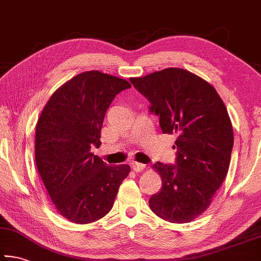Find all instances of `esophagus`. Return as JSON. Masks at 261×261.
<instances>
[{
	"label": "esophagus",
	"mask_w": 261,
	"mask_h": 261,
	"mask_svg": "<svg viewBox=\"0 0 261 261\" xmlns=\"http://www.w3.org/2000/svg\"><path fill=\"white\" fill-rule=\"evenodd\" d=\"M145 168H146V165H144V163H139V162H132V169L135 171H141L144 170Z\"/></svg>",
	"instance_id": "34e87169"
}]
</instances>
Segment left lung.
Here are the masks:
<instances>
[{"mask_svg": "<svg viewBox=\"0 0 261 261\" xmlns=\"http://www.w3.org/2000/svg\"><path fill=\"white\" fill-rule=\"evenodd\" d=\"M130 82L160 116L163 134L177 136L176 166L152 167L162 187L149 198V208L169 222H190L208 208L228 173L233 131L226 106L214 86L180 68Z\"/></svg>", "mask_w": 261, "mask_h": 261, "instance_id": "1", "label": "left lung"}]
</instances>
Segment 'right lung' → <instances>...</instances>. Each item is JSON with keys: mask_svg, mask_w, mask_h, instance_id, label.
I'll return each mask as SVG.
<instances>
[{"mask_svg": "<svg viewBox=\"0 0 261 261\" xmlns=\"http://www.w3.org/2000/svg\"><path fill=\"white\" fill-rule=\"evenodd\" d=\"M125 79L96 70L77 74L51 94L35 126V163L56 211L73 223L108 213L129 165L109 166L91 147L101 145L106 112Z\"/></svg>", "mask_w": 261, "mask_h": 261, "instance_id": "obj_1", "label": "right lung"}]
</instances>
